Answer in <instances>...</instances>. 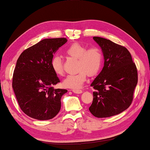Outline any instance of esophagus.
I'll return each mask as SVG.
<instances>
[{"instance_id": "1", "label": "esophagus", "mask_w": 150, "mask_h": 150, "mask_svg": "<svg viewBox=\"0 0 150 150\" xmlns=\"http://www.w3.org/2000/svg\"><path fill=\"white\" fill-rule=\"evenodd\" d=\"M72 92L73 93H81L82 92H83V91H82L81 90H76V89H75V90H72Z\"/></svg>"}]
</instances>
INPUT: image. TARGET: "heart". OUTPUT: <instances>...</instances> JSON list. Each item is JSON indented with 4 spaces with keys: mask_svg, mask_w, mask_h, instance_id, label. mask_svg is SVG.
I'll list each match as a JSON object with an SVG mask.
<instances>
[{
    "mask_svg": "<svg viewBox=\"0 0 150 150\" xmlns=\"http://www.w3.org/2000/svg\"><path fill=\"white\" fill-rule=\"evenodd\" d=\"M65 53L69 57L77 59L79 72L67 76L62 82L64 87L79 88L86 81L87 74L93 76L101 69L103 56L101 50L98 47H93L87 49L86 47L79 43H74L66 49ZM51 67L57 75H64L62 60L58 56H55L52 59Z\"/></svg>",
    "mask_w": 150,
    "mask_h": 150,
    "instance_id": "b5f03b06",
    "label": "heart"
}]
</instances>
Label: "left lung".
Wrapping results in <instances>:
<instances>
[{"instance_id":"left-lung-1","label":"left lung","mask_w":150,"mask_h":150,"mask_svg":"<svg viewBox=\"0 0 150 150\" xmlns=\"http://www.w3.org/2000/svg\"><path fill=\"white\" fill-rule=\"evenodd\" d=\"M104 57V66L90 86L93 101L90 112L97 118L115 116L130 106L138 82L137 67L125 47L109 40L93 37Z\"/></svg>"}]
</instances>
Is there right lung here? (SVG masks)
Listing matches in <instances>:
<instances>
[{"label":"right lung","mask_w":150,"mask_h":150,"mask_svg":"<svg viewBox=\"0 0 150 150\" xmlns=\"http://www.w3.org/2000/svg\"><path fill=\"white\" fill-rule=\"evenodd\" d=\"M67 42L64 38L43 40L25 50L17 59L12 87L21 109L32 118L50 120L59 112L61 98L67 90L52 86L60 80L51 60Z\"/></svg>","instance_id":"obj_1"}]
</instances>
